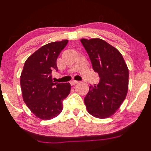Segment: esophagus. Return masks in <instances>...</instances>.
<instances>
[{"label":"esophagus","mask_w":151,"mask_h":151,"mask_svg":"<svg viewBox=\"0 0 151 151\" xmlns=\"http://www.w3.org/2000/svg\"><path fill=\"white\" fill-rule=\"evenodd\" d=\"M79 83V81H71L70 82L71 86H75V85H76L77 83Z\"/></svg>","instance_id":"34e87169"}]
</instances>
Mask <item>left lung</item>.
I'll use <instances>...</instances> for the list:
<instances>
[{
    "label": "left lung",
    "mask_w": 151,
    "mask_h": 151,
    "mask_svg": "<svg viewBox=\"0 0 151 151\" xmlns=\"http://www.w3.org/2000/svg\"><path fill=\"white\" fill-rule=\"evenodd\" d=\"M95 72L97 85L90 86L84 99L88 112L100 119L109 117L119 109L128 91L129 69L121 53L100 39H82Z\"/></svg>",
    "instance_id": "1"
}]
</instances>
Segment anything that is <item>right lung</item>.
I'll use <instances>...</instances> for the list:
<instances>
[{
    "label": "right lung",
    "mask_w": 151,
    "mask_h": 151,
    "mask_svg": "<svg viewBox=\"0 0 151 151\" xmlns=\"http://www.w3.org/2000/svg\"><path fill=\"white\" fill-rule=\"evenodd\" d=\"M68 40L44 45L24 63L20 76L23 100L38 118L49 120L63 109V101L70 92L69 83H55L51 73L58 72L56 60Z\"/></svg>",
    "instance_id": "add662e5"
}]
</instances>
